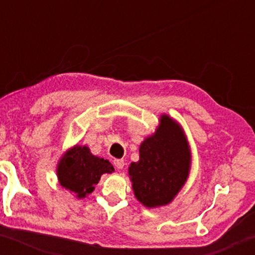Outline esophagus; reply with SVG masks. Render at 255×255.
Wrapping results in <instances>:
<instances>
[{"mask_svg": "<svg viewBox=\"0 0 255 255\" xmlns=\"http://www.w3.org/2000/svg\"><path fill=\"white\" fill-rule=\"evenodd\" d=\"M114 164L118 169H124L125 168V160L124 159H115L114 160Z\"/></svg>", "mask_w": 255, "mask_h": 255, "instance_id": "obj_1", "label": "esophagus"}]
</instances>
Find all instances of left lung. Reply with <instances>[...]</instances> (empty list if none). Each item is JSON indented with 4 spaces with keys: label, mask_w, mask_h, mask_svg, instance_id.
Segmentation results:
<instances>
[{
    "label": "left lung",
    "mask_w": 255,
    "mask_h": 255,
    "mask_svg": "<svg viewBox=\"0 0 255 255\" xmlns=\"http://www.w3.org/2000/svg\"><path fill=\"white\" fill-rule=\"evenodd\" d=\"M191 164V147L183 128L163 114L156 131L140 144L139 160L128 168L137 201L147 209L170 204L187 182Z\"/></svg>",
    "instance_id": "1"
}]
</instances>
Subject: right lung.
<instances>
[{"instance_id": "obj_1", "label": "right lung", "mask_w": 255, "mask_h": 255, "mask_svg": "<svg viewBox=\"0 0 255 255\" xmlns=\"http://www.w3.org/2000/svg\"><path fill=\"white\" fill-rule=\"evenodd\" d=\"M115 171L108 159L91 153L86 145H75L62 154L57 163L58 183L78 199L95 191L103 174Z\"/></svg>"}]
</instances>
